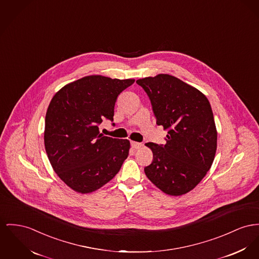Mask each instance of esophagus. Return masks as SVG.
I'll return each mask as SVG.
<instances>
[{
	"label": "esophagus",
	"mask_w": 259,
	"mask_h": 259,
	"mask_svg": "<svg viewBox=\"0 0 259 259\" xmlns=\"http://www.w3.org/2000/svg\"><path fill=\"white\" fill-rule=\"evenodd\" d=\"M131 145H132V147H133L134 149H139V148L142 146L141 143L137 142V141H131Z\"/></svg>",
	"instance_id": "1"
}]
</instances>
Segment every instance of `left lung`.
Returning a JSON list of instances; mask_svg holds the SVG:
<instances>
[{
    "instance_id": "8db88e82",
    "label": "left lung",
    "mask_w": 259,
    "mask_h": 259,
    "mask_svg": "<svg viewBox=\"0 0 259 259\" xmlns=\"http://www.w3.org/2000/svg\"><path fill=\"white\" fill-rule=\"evenodd\" d=\"M149 97L157 125L168 131L166 144L146 143L152 152L147 178L170 195L194 189L205 177L217 148L213 112L204 94L181 79L158 74L137 80Z\"/></svg>"
}]
</instances>
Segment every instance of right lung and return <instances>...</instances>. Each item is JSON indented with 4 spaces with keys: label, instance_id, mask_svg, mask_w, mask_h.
Listing matches in <instances>:
<instances>
[{
    "label": "right lung",
    "instance_id": "obj_1",
    "mask_svg": "<svg viewBox=\"0 0 259 259\" xmlns=\"http://www.w3.org/2000/svg\"><path fill=\"white\" fill-rule=\"evenodd\" d=\"M134 82L89 75L54 95L45 118V149L54 171L70 189L92 192L120 171L130 141L105 137L98 126L114 121L118 96Z\"/></svg>",
    "mask_w": 259,
    "mask_h": 259
}]
</instances>
